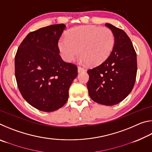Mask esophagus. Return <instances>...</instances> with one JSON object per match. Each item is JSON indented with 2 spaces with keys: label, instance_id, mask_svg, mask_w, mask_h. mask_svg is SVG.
I'll return each instance as SVG.
<instances>
[{
  "label": "esophagus",
  "instance_id": "esophagus-1",
  "mask_svg": "<svg viewBox=\"0 0 152 152\" xmlns=\"http://www.w3.org/2000/svg\"><path fill=\"white\" fill-rule=\"evenodd\" d=\"M86 71V70L83 68H82V67H78V72L80 73V72H84Z\"/></svg>",
  "mask_w": 152,
  "mask_h": 152
}]
</instances>
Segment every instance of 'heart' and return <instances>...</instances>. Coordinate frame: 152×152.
<instances>
[{
	"label": "heart",
	"instance_id": "1",
	"mask_svg": "<svg viewBox=\"0 0 152 152\" xmlns=\"http://www.w3.org/2000/svg\"><path fill=\"white\" fill-rule=\"evenodd\" d=\"M114 43V35L109 28L84 25L72 29L59 41L58 47L66 61H73L80 53V62L97 65L109 57Z\"/></svg>",
	"mask_w": 152,
	"mask_h": 152
}]
</instances>
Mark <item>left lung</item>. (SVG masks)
<instances>
[{
  "instance_id": "8db88e82",
  "label": "left lung",
  "mask_w": 152,
  "mask_h": 152,
  "mask_svg": "<svg viewBox=\"0 0 152 152\" xmlns=\"http://www.w3.org/2000/svg\"><path fill=\"white\" fill-rule=\"evenodd\" d=\"M112 31L115 44L103 62L87 72V83L91 99L104 105L118 104L127 97L134 86L137 64L133 43L124 31L106 23Z\"/></svg>"
}]
</instances>
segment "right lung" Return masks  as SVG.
Here are the masks:
<instances>
[{
  "label": "right lung",
  "instance_id": "add662e5",
  "mask_svg": "<svg viewBox=\"0 0 152 152\" xmlns=\"http://www.w3.org/2000/svg\"><path fill=\"white\" fill-rule=\"evenodd\" d=\"M64 24L52 25L29 33L18 48L15 74L23 99L38 110L51 112L62 107L68 99L77 66L62 60L58 41Z\"/></svg>",
  "mask_w": 152,
  "mask_h": 152
}]
</instances>
